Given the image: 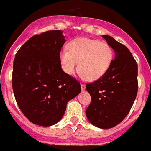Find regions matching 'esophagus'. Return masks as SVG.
I'll use <instances>...</instances> for the list:
<instances>
[{
	"instance_id": "1",
	"label": "esophagus",
	"mask_w": 151,
	"mask_h": 151,
	"mask_svg": "<svg viewBox=\"0 0 151 151\" xmlns=\"http://www.w3.org/2000/svg\"><path fill=\"white\" fill-rule=\"evenodd\" d=\"M81 90H82V91H84L85 89H86V86H85L84 84H81Z\"/></svg>"
}]
</instances>
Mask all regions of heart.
Wrapping results in <instances>:
<instances>
[{
    "label": "heart",
    "instance_id": "1",
    "mask_svg": "<svg viewBox=\"0 0 151 151\" xmlns=\"http://www.w3.org/2000/svg\"><path fill=\"white\" fill-rule=\"evenodd\" d=\"M60 53V61L68 75L74 73L78 63L80 75L88 81H97L107 71L113 59V50L106 42L78 38L68 44Z\"/></svg>",
    "mask_w": 151,
    "mask_h": 151
}]
</instances>
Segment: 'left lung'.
Instances as JSON below:
<instances>
[{
    "label": "left lung",
    "instance_id": "1",
    "mask_svg": "<svg viewBox=\"0 0 151 151\" xmlns=\"http://www.w3.org/2000/svg\"><path fill=\"white\" fill-rule=\"evenodd\" d=\"M102 37L114 50L115 59L103 77L86 85L91 96L86 115L93 125L106 129L121 122L135 100L137 65L126 46L109 36Z\"/></svg>",
    "mask_w": 151,
    "mask_h": 151
}]
</instances>
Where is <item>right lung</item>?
Returning a JSON list of instances; mask_svg holds the SVG:
<instances>
[{
  "label": "right lung",
  "instance_id": "right-lung-1",
  "mask_svg": "<svg viewBox=\"0 0 151 151\" xmlns=\"http://www.w3.org/2000/svg\"><path fill=\"white\" fill-rule=\"evenodd\" d=\"M61 30L35 35L21 46L13 65L12 86L18 106L33 124L48 127L61 119L81 84L61 68L65 42Z\"/></svg>",
  "mask_w": 151,
  "mask_h": 151
}]
</instances>
